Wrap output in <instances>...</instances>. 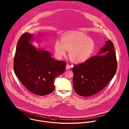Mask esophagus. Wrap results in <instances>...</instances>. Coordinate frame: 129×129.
<instances>
[{
	"label": "esophagus",
	"mask_w": 129,
	"mask_h": 129,
	"mask_svg": "<svg viewBox=\"0 0 129 129\" xmlns=\"http://www.w3.org/2000/svg\"><path fill=\"white\" fill-rule=\"evenodd\" d=\"M71 68V66H70V64H67V66H66V69L67 70H70Z\"/></svg>",
	"instance_id": "34e87169"
}]
</instances>
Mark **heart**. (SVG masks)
Segmentation results:
<instances>
[{
    "instance_id": "1",
    "label": "heart",
    "mask_w": 129,
    "mask_h": 129,
    "mask_svg": "<svg viewBox=\"0 0 129 129\" xmlns=\"http://www.w3.org/2000/svg\"><path fill=\"white\" fill-rule=\"evenodd\" d=\"M94 48L95 44L92 39L79 33L67 34L62 37L61 41L56 40L54 45L57 57L64 56L68 51L71 60L75 63H82L87 60Z\"/></svg>"
}]
</instances>
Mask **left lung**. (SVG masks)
Masks as SVG:
<instances>
[{
  "mask_svg": "<svg viewBox=\"0 0 129 129\" xmlns=\"http://www.w3.org/2000/svg\"><path fill=\"white\" fill-rule=\"evenodd\" d=\"M102 53L105 54H101ZM117 68L114 45L108 40L97 55L74 66L73 86L75 91L83 97L97 93L110 82L116 74Z\"/></svg>",
  "mask_w": 129,
  "mask_h": 129,
  "instance_id": "8db88e82",
  "label": "left lung"
}]
</instances>
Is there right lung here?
Instances as JSON below:
<instances>
[{
    "label": "right lung",
    "mask_w": 129,
    "mask_h": 129,
    "mask_svg": "<svg viewBox=\"0 0 129 129\" xmlns=\"http://www.w3.org/2000/svg\"><path fill=\"white\" fill-rule=\"evenodd\" d=\"M35 38L33 34L26 32L19 39L14 70L28 90L37 95L44 96L54 91L55 79L64 72L67 63L54 59L50 52L32 45Z\"/></svg>",
    "instance_id": "right-lung-1"
}]
</instances>
